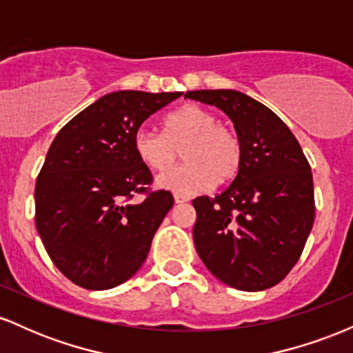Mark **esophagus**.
Returning <instances> with one entry per match:
<instances>
[{
    "label": "esophagus",
    "instance_id": "1",
    "mask_svg": "<svg viewBox=\"0 0 353 353\" xmlns=\"http://www.w3.org/2000/svg\"><path fill=\"white\" fill-rule=\"evenodd\" d=\"M174 201H176V204H184V202L189 201V197L182 196V194H176V196H174Z\"/></svg>",
    "mask_w": 353,
    "mask_h": 353
}]
</instances>
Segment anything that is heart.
Listing matches in <instances>:
<instances>
[{"instance_id": "obj_1", "label": "heart", "mask_w": 353, "mask_h": 353, "mask_svg": "<svg viewBox=\"0 0 353 353\" xmlns=\"http://www.w3.org/2000/svg\"><path fill=\"white\" fill-rule=\"evenodd\" d=\"M163 134L139 129L132 139L136 156L145 168L163 172L179 148L186 161L157 177V185L176 194H197L214 182L232 181L242 168L244 148L236 131L219 124L217 116L199 104H185L164 116Z\"/></svg>"}]
</instances>
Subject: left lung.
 I'll return each instance as SVG.
<instances>
[{"mask_svg": "<svg viewBox=\"0 0 353 353\" xmlns=\"http://www.w3.org/2000/svg\"><path fill=\"white\" fill-rule=\"evenodd\" d=\"M185 98L222 109L244 148L229 188L192 201L197 254L234 289H269L297 264L314 225L309 161L285 123L259 101L232 89L189 91Z\"/></svg>", "mask_w": 353, "mask_h": 353, "instance_id": "obj_1", "label": "left lung"}]
</instances>
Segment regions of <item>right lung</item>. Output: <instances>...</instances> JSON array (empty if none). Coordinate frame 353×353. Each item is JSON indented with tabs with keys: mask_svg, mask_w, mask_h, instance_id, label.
<instances>
[{
	"mask_svg": "<svg viewBox=\"0 0 353 353\" xmlns=\"http://www.w3.org/2000/svg\"><path fill=\"white\" fill-rule=\"evenodd\" d=\"M181 94L111 92L52 141L36 179L34 222L52 264L76 285L112 289L144 264L174 197L149 188L152 174L132 139L149 116ZM136 193L145 199L132 201Z\"/></svg>",
	"mask_w": 353,
	"mask_h": 353,
	"instance_id": "add662e5",
	"label": "right lung"
}]
</instances>
